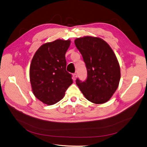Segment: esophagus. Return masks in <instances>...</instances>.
<instances>
[{
  "instance_id": "esophagus-1",
  "label": "esophagus",
  "mask_w": 147,
  "mask_h": 147,
  "mask_svg": "<svg viewBox=\"0 0 147 147\" xmlns=\"http://www.w3.org/2000/svg\"><path fill=\"white\" fill-rule=\"evenodd\" d=\"M73 79L75 80L76 79V78H77V74L76 73H74L73 74Z\"/></svg>"
}]
</instances>
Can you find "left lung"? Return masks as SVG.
I'll list each match as a JSON object with an SVG mask.
<instances>
[{
  "instance_id": "left-lung-1",
  "label": "left lung",
  "mask_w": 147,
  "mask_h": 147,
  "mask_svg": "<svg viewBox=\"0 0 147 147\" xmlns=\"http://www.w3.org/2000/svg\"><path fill=\"white\" fill-rule=\"evenodd\" d=\"M74 43L87 69L86 79L82 82L77 79L76 84L88 100L95 104L106 103L117 90L120 80V67L115 55L100 38H79Z\"/></svg>"
}]
</instances>
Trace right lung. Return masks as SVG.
I'll return each mask as SVG.
<instances>
[{"mask_svg":"<svg viewBox=\"0 0 147 147\" xmlns=\"http://www.w3.org/2000/svg\"><path fill=\"white\" fill-rule=\"evenodd\" d=\"M69 40H56L43 44L35 53L30 67V81L35 96L52 105L60 101L73 84L66 70L65 53Z\"/></svg>","mask_w":147,"mask_h":147,"instance_id":"right-lung-1","label":"right lung"}]
</instances>
